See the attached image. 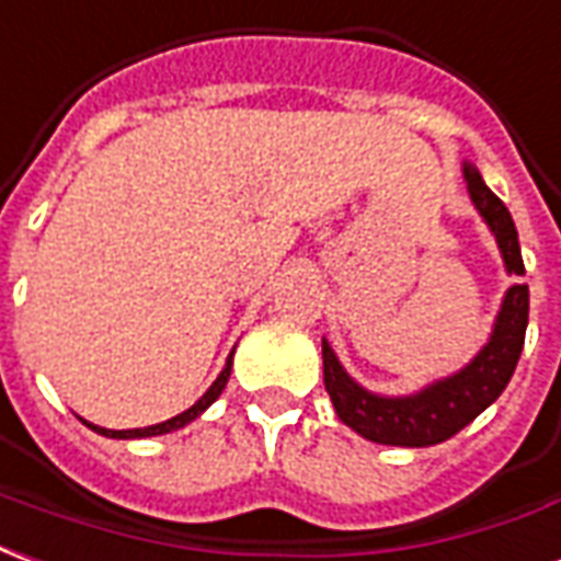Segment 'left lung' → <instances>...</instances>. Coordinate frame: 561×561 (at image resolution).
<instances>
[{
    "instance_id": "obj_1",
    "label": "left lung",
    "mask_w": 561,
    "mask_h": 561,
    "mask_svg": "<svg viewBox=\"0 0 561 561\" xmlns=\"http://www.w3.org/2000/svg\"><path fill=\"white\" fill-rule=\"evenodd\" d=\"M463 179L478 215L488 220L490 232L496 236L508 275H526L517 227L505 203L484 185V179L472 163H463ZM526 322H529V286L514 284L502 298L488 346L463 370L421 388L419 394H410V398H382L362 388L343 370L329 341H322L325 391L334 403L337 419L370 443L403 445V448H427V445L445 443L454 433L463 431L469 421H476L505 391L514 367L520 362Z\"/></svg>"
}]
</instances>
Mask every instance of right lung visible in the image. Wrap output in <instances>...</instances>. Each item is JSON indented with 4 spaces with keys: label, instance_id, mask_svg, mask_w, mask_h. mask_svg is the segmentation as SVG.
<instances>
[{
    "label": "right lung",
    "instance_id": "1",
    "mask_svg": "<svg viewBox=\"0 0 561 561\" xmlns=\"http://www.w3.org/2000/svg\"><path fill=\"white\" fill-rule=\"evenodd\" d=\"M230 370H232V353L230 358H227V365H224V370H220V376L211 382V388H208L203 398L196 400L191 410H185L182 415H175V419L170 421H161V424H151V427H137V431H107V427H98V424H89L92 431L101 433V436H110V439H142V436H161V433H170V431H179V427H185V424H191L194 419H199L203 412L215 403V400L220 398V391L227 388V379H230Z\"/></svg>",
    "mask_w": 561,
    "mask_h": 561
}]
</instances>
